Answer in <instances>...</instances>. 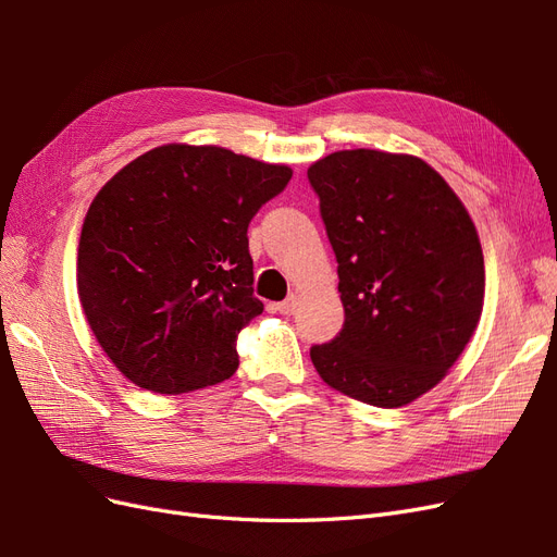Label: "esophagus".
<instances>
[{
    "label": "esophagus",
    "mask_w": 557,
    "mask_h": 557,
    "mask_svg": "<svg viewBox=\"0 0 557 557\" xmlns=\"http://www.w3.org/2000/svg\"><path fill=\"white\" fill-rule=\"evenodd\" d=\"M272 309L278 311V313H283V315H290V313H295V309H297V297L290 295L288 299L276 301V305H272Z\"/></svg>",
    "instance_id": "1"
}]
</instances>
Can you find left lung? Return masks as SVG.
<instances>
[{
  "label": "left lung",
  "mask_w": 557,
  "mask_h": 557,
  "mask_svg": "<svg viewBox=\"0 0 557 557\" xmlns=\"http://www.w3.org/2000/svg\"><path fill=\"white\" fill-rule=\"evenodd\" d=\"M336 256L344 330L313 346L330 387L381 409L440 383L485 297L479 232L440 172L409 153L336 150L309 166Z\"/></svg>",
  "instance_id": "1"
}]
</instances>
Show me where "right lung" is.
Segmentation results:
<instances>
[{
    "label": "right lung",
    "instance_id": "right-lung-1",
    "mask_svg": "<svg viewBox=\"0 0 557 557\" xmlns=\"http://www.w3.org/2000/svg\"><path fill=\"white\" fill-rule=\"evenodd\" d=\"M290 176L223 146L164 144L102 185L81 227L76 288L125 379L181 395L237 372V334L264 309L248 223Z\"/></svg>",
    "mask_w": 557,
    "mask_h": 557
}]
</instances>
